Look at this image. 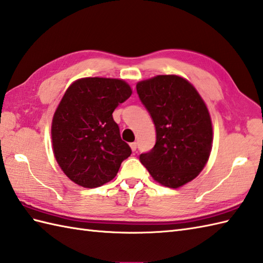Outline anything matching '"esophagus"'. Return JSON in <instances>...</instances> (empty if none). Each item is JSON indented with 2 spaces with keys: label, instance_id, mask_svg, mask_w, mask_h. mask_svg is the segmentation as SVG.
<instances>
[{
  "label": "esophagus",
  "instance_id": "1",
  "mask_svg": "<svg viewBox=\"0 0 263 263\" xmlns=\"http://www.w3.org/2000/svg\"><path fill=\"white\" fill-rule=\"evenodd\" d=\"M129 145H130L132 151H133V152H136V149H137V143H136V142H133V143H130Z\"/></svg>",
  "mask_w": 263,
  "mask_h": 263
}]
</instances>
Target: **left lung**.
<instances>
[{"instance_id": "1", "label": "left lung", "mask_w": 263, "mask_h": 263, "mask_svg": "<svg viewBox=\"0 0 263 263\" xmlns=\"http://www.w3.org/2000/svg\"><path fill=\"white\" fill-rule=\"evenodd\" d=\"M137 95L156 129V143L139 161L157 182L179 188L194 180L209 159L213 126L195 86L178 75L141 81Z\"/></svg>"}]
</instances>
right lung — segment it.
Returning a JSON list of instances; mask_svg holds the SVG:
<instances>
[{
	"instance_id": "1",
	"label": "right lung",
	"mask_w": 263,
	"mask_h": 263,
	"mask_svg": "<svg viewBox=\"0 0 263 263\" xmlns=\"http://www.w3.org/2000/svg\"><path fill=\"white\" fill-rule=\"evenodd\" d=\"M132 93L125 81L107 78L80 79L66 90L52 117L51 141L58 165L74 183H107L130 156L112 112Z\"/></svg>"
}]
</instances>
